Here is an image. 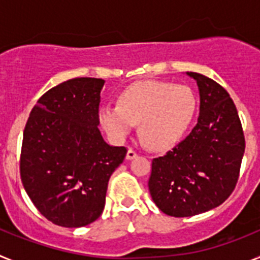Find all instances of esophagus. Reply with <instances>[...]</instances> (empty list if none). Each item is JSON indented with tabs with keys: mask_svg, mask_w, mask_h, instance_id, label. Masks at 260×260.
Segmentation results:
<instances>
[{
	"mask_svg": "<svg viewBox=\"0 0 260 260\" xmlns=\"http://www.w3.org/2000/svg\"><path fill=\"white\" fill-rule=\"evenodd\" d=\"M137 156H138L137 151L133 150V148H128L127 153H126V158H127V160H133V158H135Z\"/></svg>",
	"mask_w": 260,
	"mask_h": 260,
	"instance_id": "34e87169",
	"label": "esophagus"
}]
</instances>
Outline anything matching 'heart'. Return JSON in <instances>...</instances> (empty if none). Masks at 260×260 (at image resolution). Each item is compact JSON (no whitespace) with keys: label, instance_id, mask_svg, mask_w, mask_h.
I'll use <instances>...</instances> for the list:
<instances>
[{"label":"heart","instance_id":"obj_1","mask_svg":"<svg viewBox=\"0 0 260 260\" xmlns=\"http://www.w3.org/2000/svg\"><path fill=\"white\" fill-rule=\"evenodd\" d=\"M197 110L189 87L161 80H147L123 89L118 105L100 108L99 119L116 143L126 139L135 123L142 141L151 150H167L180 141Z\"/></svg>","mask_w":260,"mask_h":260}]
</instances>
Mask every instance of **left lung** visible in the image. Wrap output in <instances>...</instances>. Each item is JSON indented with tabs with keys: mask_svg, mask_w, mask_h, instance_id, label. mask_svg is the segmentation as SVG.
I'll return each instance as SVG.
<instances>
[{
	"mask_svg": "<svg viewBox=\"0 0 260 260\" xmlns=\"http://www.w3.org/2000/svg\"><path fill=\"white\" fill-rule=\"evenodd\" d=\"M198 123L185 141L152 160L148 189L164 213L189 217L224 203L240 177L245 135L237 108L224 87L198 73Z\"/></svg>",
	"mask_w": 260,
	"mask_h": 260,
	"instance_id": "1",
	"label": "left lung"
}]
</instances>
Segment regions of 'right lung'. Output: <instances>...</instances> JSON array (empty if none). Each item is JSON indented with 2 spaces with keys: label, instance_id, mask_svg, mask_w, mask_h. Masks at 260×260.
Returning a JSON list of instances; mask_svg holds the SVG:
<instances>
[{
  "label": "right lung",
  "instance_id": "right-lung-1",
  "mask_svg": "<svg viewBox=\"0 0 260 260\" xmlns=\"http://www.w3.org/2000/svg\"><path fill=\"white\" fill-rule=\"evenodd\" d=\"M104 80L74 78L41 96L23 132L20 178L39 212L53 224L79 228L100 217L108 181L126 147H112L99 130Z\"/></svg>",
  "mask_w": 260,
  "mask_h": 260
}]
</instances>
